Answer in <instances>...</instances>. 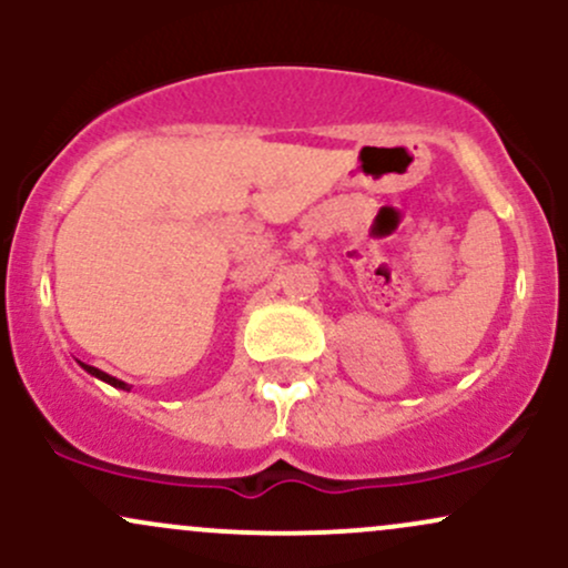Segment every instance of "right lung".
I'll list each match as a JSON object with an SVG mask.
<instances>
[{
  "instance_id": "right-lung-1",
  "label": "right lung",
  "mask_w": 568,
  "mask_h": 568,
  "mask_svg": "<svg viewBox=\"0 0 568 568\" xmlns=\"http://www.w3.org/2000/svg\"><path fill=\"white\" fill-rule=\"evenodd\" d=\"M80 366H82L84 371H88V374H93L95 379L112 384V387H116V389H128V393H130V384H125L122 379H114V376H109L106 371H101V368H95V366H88V363H80Z\"/></svg>"
}]
</instances>
